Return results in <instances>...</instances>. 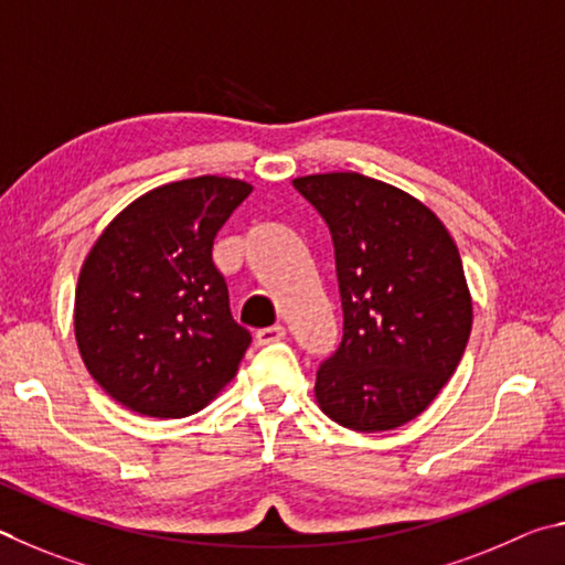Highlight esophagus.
Instances as JSON below:
<instances>
[{
    "instance_id": "34e87169",
    "label": "esophagus",
    "mask_w": 565,
    "mask_h": 565,
    "mask_svg": "<svg viewBox=\"0 0 565 565\" xmlns=\"http://www.w3.org/2000/svg\"><path fill=\"white\" fill-rule=\"evenodd\" d=\"M285 328L282 324H273V328H263L255 332V342L257 344H270V342H277V340H285Z\"/></svg>"
}]
</instances>
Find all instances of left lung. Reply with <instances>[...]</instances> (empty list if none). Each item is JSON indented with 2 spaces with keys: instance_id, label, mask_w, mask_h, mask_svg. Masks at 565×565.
I'll return each instance as SVG.
<instances>
[{
  "instance_id": "obj_1",
  "label": "left lung",
  "mask_w": 565,
  "mask_h": 565,
  "mask_svg": "<svg viewBox=\"0 0 565 565\" xmlns=\"http://www.w3.org/2000/svg\"><path fill=\"white\" fill-rule=\"evenodd\" d=\"M292 185L330 227L344 315L315 399L348 429H397L429 407L467 350L473 310L459 247L427 205L377 178L315 173Z\"/></svg>"
}]
</instances>
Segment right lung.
I'll use <instances>...</instances> for the list:
<instances>
[{
    "label": "right lung",
    "mask_w": 565,
    "mask_h": 565,
    "mask_svg": "<svg viewBox=\"0 0 565 565\" xmlns=\"http://www.w3.org/2000/svg\"><path fill=\"white\" fill-rule=\"evenodd\" d=\"M253 185L198 175L136 198L76 282L74 334L92 377L156 419L201 412L235 377L250 332L233 320L213 241Z\"/></svg>",
    "instance_id": "add662e5"
}]
</instances>
